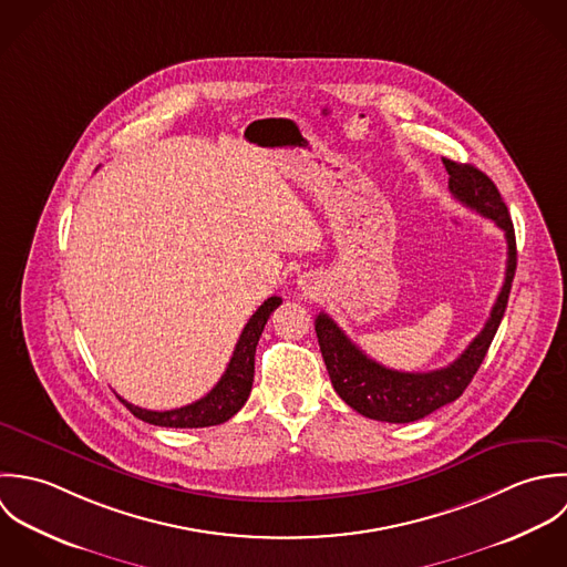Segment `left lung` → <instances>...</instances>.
Here are the masks:
<instances>
[{"label":"left lung","mask_w":567,"mask_h":567,"mask_svg":"<svg viewBox=\"0 0 567 567\" xmlns=\"http://www.w3.org/2000/svg\"><path fill=\"white\" fill-rule=\"evenodd\" d=\"M443 164L450 173L453 197L502 227L508 245L502 291L491 309V318L475 340L445 368L430 372H401L370 359L359 346L346 338V333L327 313L316 318L320 350L341 401H346L361 416L383 423H412L425 419L439 408L455 401L466 390L499 329L517 269L515 229L497 186L473 164H457L447 157H443Z\"/></svg>","instance_id":"1"}]
</instances>
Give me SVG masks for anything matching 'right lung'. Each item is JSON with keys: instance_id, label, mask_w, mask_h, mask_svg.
Here are the masks:
<instances>
[{"instance_id": "right-lung-1", "label": "right lung", "mask_w": 567, "mask_h": 567, "mask_svg": "<svg viewBox=\"0 0 567 567\" xmlns=\"http://www.w3.org/2000/svg\"><path fill=\"white\" fill-rule=\"evenodd\" d=\"M282 298L271 296L267 298L256 313L249 318L245 324L240 338L236 341V348L231 352V359L227 363L224 377L219 383L199 401L177 408V410H166V412H153L144 410L137 405H131L128 401L120 399L126 410L137 416L144 423L159 425V427H210V425H221L229 421L247 401L251 392V381H254V354L256 346L262 336V329L269 320V316L280 307Z\"/></svg>"}]
</instances>
